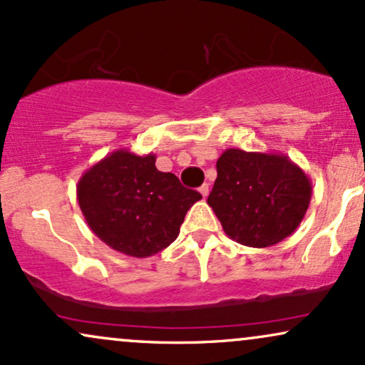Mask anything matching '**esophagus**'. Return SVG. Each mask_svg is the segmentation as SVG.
<instances>
[{
  "label": "esophagus",
  "instance_id": "obj_1",
  "mask_svg": "<svg viewBox=\"0 0 365 365\" xmlns=\"http://www.w3.org/2000/svg\"><path fill=\"white\" fill-rule=\"evenodd\" d=\"M199 192L202 194V197H207L209 195V185H207V183H204V185L199 188Z\"/></svg>",
  "mask_w": 365,
  "mask_h": 365
}]
</instances>
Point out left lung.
I'll list each match as a JSON object with an SVG mask.
<instances>
[{
    "label": "left lung",
    "mask_w": 365,
    "mask_h": 365,
    "mask_svg": "<svg viewBox=\"0 0 365 365\" xmlns=\"http://www.w3.org/2000/svg\"><path fill=\"white\" fill-rule=\"evenodd\" d=\"M216 168L207 204L236 243L272 247L291 236L304 219L313 185L289 156L230 148Z\"/></svg>",
    "instance_id": "1"
}]
</instances>
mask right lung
Returning <instances> with one entry per match:
<instances>
[{"label": "right lung", "mask_w": 365, "mask_h": 365, "mask_svg": "<svg viewBox=\"0 0 365 365\" xmlns=\"http://www.w3.org/2000/svg\"><path fill=\"white\" fill-rule=\"evenodd\" d=\"M155 163L153 153L117 149L88 168L76 185L86 225L127 257L146 258L170 247L187 210L202 199Z\"/></svg>", "instance_id": "add662e5"}]
</instances>
